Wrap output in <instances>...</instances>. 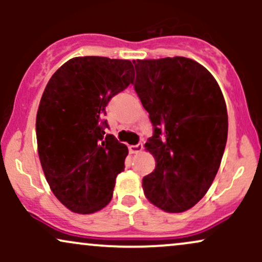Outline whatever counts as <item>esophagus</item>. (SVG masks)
<instances>
[{
  "label": "esophagus",
  "mask_w": 262,
  "mask_h": 262,
  "mask_svg": "<svg viewBox=\"0 0 262 262\" xmlns=\"http://www.w3.org/2000/svg\"><path fill=\"white\" fill-rule=\"evenodd\" d=\"M141 150H143V143H138L137 145L129 146V151H130L132 154H138V152H140Z\"/></svg>",
  "instance_id": "1"
}]
</instances>
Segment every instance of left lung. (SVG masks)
<instances>
[{"instance_id": "8db88e82", "label": "left lung", "mask_w": 262, "mask_h": 262, "mask_svg": "<svg viewBox=\"0 0 262 262\" xmlns=\"http://www.w3.org/2000/svg\"><path fill=\"white\" fill-rule=\"evenodd\" d=\"M134 90L154 127L145 143L156 167L143 179L145 197L169 213L185 212L217 175L227 144L228 113L221 87L194 60H133Z\"/></svg>"}]
</instances>
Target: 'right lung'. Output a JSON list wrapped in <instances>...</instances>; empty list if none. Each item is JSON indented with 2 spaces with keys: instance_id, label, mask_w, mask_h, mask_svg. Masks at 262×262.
I'll return each mask as SVG.
<instances>
[{
  "instance_id": "obj_1",
  "label": "right lung",
  "mask_w": 262,
  "mask_h": 262,
  "mask_svg": "<svg viewBox=\"0 0 262 262\" xmlns=\"http://www.w3.org/2000/svg\"><path fill=\"white\" fill-rule=\"evenodd\" d=\"M133 76L129 60L79 56L45 87L35 123L39 159L53 193L75 213H95L112 200L128 148L106 133V106Z\"/></svg>"
}]
</instances>
